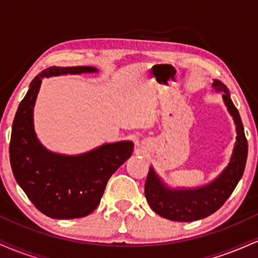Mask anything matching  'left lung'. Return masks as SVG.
Returning <instances> with one entry per match:
<instances>
[{"label":"left lung","instance_id":"left-lung-1","mask_svg":"<svg viewBox=\"0 0 258 258\" xmlns=\"http://www.w3.org/2000/svg\"><path fill=\"white\" fill-rule=\"evenodd\" d=\"M212 87L222 92L224 104L233 116L236 126V142L228 166L217 178L209 184L198 188H168L160 179L153 167L149 168L144 194L153 211L177 222H191L205 218L217 211L226 203L236 184L242 177L247 159V141L244 133L240 115L233 104L228 88L218 80H215Z\"/></svg>","mask_w":258,"mask_h":258}]
</instances>
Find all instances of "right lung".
Wrapping results in <instances>:
<instances>
[{
  "label": "right lung",
  "mask_w": 258,
  "mask_h": 258,
  "mask_svg": "<svg viewBox=\"0 0 258 258\" xmlns=\"http://www.w3.org/2000/svg\"><path fill=\"white\" fill-rule=\"evenodd\" d=\"M92 67H51L31 81L12 126L10 160L20 188L42 214L57 220L90 215L97 209L111 174L133 152L130 141L103 144L80 155L49 152L34 130V105L43 78L97 73Z\"/></svg>",
  "instance_id": "right-lung-1"
}]
</instances>
